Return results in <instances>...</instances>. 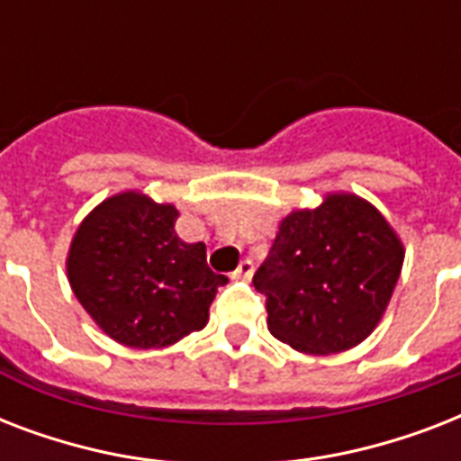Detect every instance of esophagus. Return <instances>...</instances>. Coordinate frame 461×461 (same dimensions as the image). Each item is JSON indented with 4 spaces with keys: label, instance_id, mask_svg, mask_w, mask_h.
<instances>
[{
    "label": "esophagus",
    "instance_id": "esophagus-1",
    "mask_svg": "<svg viewBox=\"0 0 461 461\" xmlns=\"http://www.w3.org/2000/svg\"><path fill=\"white\" fill-rule=\"evenodd\" d=\"M253 270H256V267H253V260L244 258L239 263L237 270H234V280H251Z\"/></svg>",
    "mask_w": 461,
    "mask_h": 461
}]
</instances>
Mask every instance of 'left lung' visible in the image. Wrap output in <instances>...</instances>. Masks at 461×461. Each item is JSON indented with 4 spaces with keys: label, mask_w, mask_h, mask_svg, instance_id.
Instances as JSON below:
<instances>
[{
    "label": "left lung",
    "mask_w": 461,
    "mask_h": 461,
    "mask_svg": "<svg viewBox=\"0 0 461 461\" xmlns=\"http://www.w3.org/2000/svg\"><path fill=\"white\" fill-rule=\"evenodd\" d=\"M404 263V244L373 203L349 191L292 210L253 285L267 330L302 354H339L378 328Z\"/></svg>",
    "instance_id": "1"
}]
</instances>
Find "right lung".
Instances as JSON below:
<instances>
[{
  "label": "right lung",
  "mask_w": 461,
  "mask_h": 461,
  "mask_svg": "<svg viewBox=\"0 0 461 461\" xmlns=\"http://www.w3.org/2000/svg\"><path fill=\"white\" fill-rule=\"evenodd\" d=\"M179 210L143 191L104 198L78 224L67 277L86 313L114 342L162 349L208 322L224 275L212 273L205 244H186Z\"/></svg>",
  "instance_id": "1"
}]
</instances>
